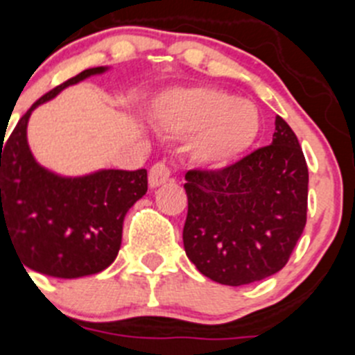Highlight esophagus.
Wrapping results in <instances>:
<instances>
[{
  "label": "esophagus",
  "instance_id": "34e87169",
  "mask_svg": "<svg viewBox=\"0 0 355 355\" xmlns=\"http://www.w3.org/2000/svg\"><path fill=\"white\" fill-rule=\"evenodd\" d=\"M171 180V170L164 162H155L154 166L148 171V185L150 187H159Z\"/></svg>",
  "mask_w": 355,
  "mask_h": 355
}]
</instances>
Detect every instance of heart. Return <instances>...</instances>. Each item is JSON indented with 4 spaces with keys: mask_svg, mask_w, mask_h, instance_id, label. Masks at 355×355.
Wrapping results in <instances>:
<instances>
[{
    "mask_svg": "<svg viewBox=\"0 0 355 355\" xmlns=\"http://www.w3.org/2000/svg\"><path fill=\"white\" fill-rule=\"evenodd\" d=\"M154 121L171 137H191L193 161L210 168L226 166L243 154L261 125L254 103L203 85L162 94L154 107Z\"/></svg>",
    "mask_w": 355,
    "mask_h": 355,
    "instance_id": "obj_1",
    "label": "heart"
}]
</instances>
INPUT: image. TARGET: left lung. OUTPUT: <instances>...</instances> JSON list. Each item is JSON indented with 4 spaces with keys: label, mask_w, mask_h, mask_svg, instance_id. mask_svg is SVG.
<instances>
[{
    "label": "left lung",
    "mask_w": 355,
    "mask_h": 355,
    "mask_svg": "<svg viewBox=\"0 0 355 355\" xmlns=\"http://www.w3.org/2000/svg\"><path fill=\"white\" fill-rule=\"evenodd\" d=\"M185 180L184 248L205 277L236 287L286 266L306 224L308 166L282 117L270 145Z\"/></svg>",
    "instance_id": "1"
}]
</instances>
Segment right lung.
<instances>
[{
	"label": "right lung",
	"instance_id": "add662e5",
	"mask_svg": "<svg viewBox=\"0 0 355 355\" xmlns=\"http://www.w3.org/2000/svg\"><path fill=\"white\" fill-rule=\"evenodd\" d=\"M105 69H84L62 82L33 103L6 140L1 135L0 243L13 245L24 270L78 278L108 268L121 248L125 214L147 193V170H101L64 178L40 166L29 150L26 129L31 112L68 85Z\"/></svg>",
	"mask_w": 355,
	"mask_h": 355
}]
</instances>
